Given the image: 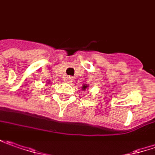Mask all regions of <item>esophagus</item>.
<instances>
[{
    "instance_id": "esophagus-1",
    "label": "esophagus",
    "mask_w": 155,
    "mask_h": 155,
    "mask_svg": "<svg viewBox=\"0 0 155 155\" xmlns=\"http://www.w3.org/2000/svg\"><path fill=\"white\" fill-rule=\"evenodd\" d=\"M65 81L67 83H71V82L73 81V78L72 77H67L65 78Z\"/></svg>"
}]
</instances>
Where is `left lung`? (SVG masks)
Segmentation results:
<instances>
[{
  "label": "left lung",
  "instance_id": "obj_1",
  "mask_svg": "<svg viewBox=\"0 0 155 155\" xmlns=\"http://www.w3.org/2000/svg\"><path fill=\"white\" fill-rule=\"evenodd\" d=\"M86 88H87V84H84V86L82 87V90H85Z\"/></svg>",
  "mask_w": 155,
  "mask_h": 155
}]
</instances>
